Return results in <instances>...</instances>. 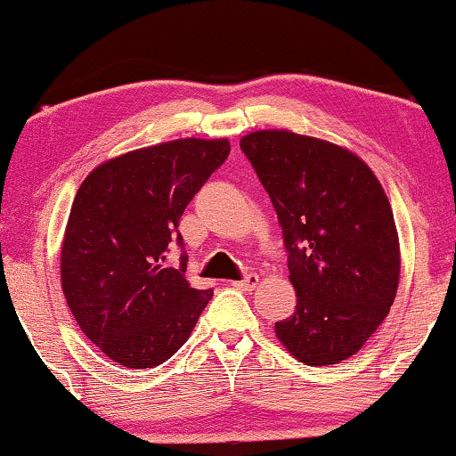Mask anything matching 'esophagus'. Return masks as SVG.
I'll return each instance as SVG.
<instances>
[{"mask_svg":"<svg viewBox=\"0 0 456 456\" xmlns=\"http://www.w3.org/2000/svg\"><path fill=\"white\" fill-rule=\"evenodd\" d=\"M257 284H259L257 273H247L242 280H236V282H232V286H236V289H242V290H253Z\"/></svg>","mask_w":456,"mask_h":456,"instance_id":"1","label":"esophagus"}]
</instances>
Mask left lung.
<instances>
[{
	"label": "left lung",
	"instance_id": "8db88e82",
	"mask_svg": "<svg viewBox=\"0 0 456 456\" xmlns=\"http://www.w3.org/2000/svg\"><path fill=\"white\" fill-rule=\"evenodd\" d=\"M240 149L272 199L297 311L276 336L305 365L359 353L395 303L401 247L388 197L359 155L290 130H257Z\"/></svg>",
	"mask_w": 456,
	"mask_h": 456
}]
</instances>
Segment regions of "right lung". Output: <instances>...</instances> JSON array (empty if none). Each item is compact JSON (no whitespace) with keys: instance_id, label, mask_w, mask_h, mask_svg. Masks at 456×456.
I'll use <instances>...</instances> for the list:
<instances>
[{"instance_id":"1","label":"right lung","mask_w":456,"mask_h":456,"mask_svg":"<svg viewBox=\"0 0 456 456\" xmlns=\"http://www.w3.org/2000/svg\"><path fill=\"white\" fill-rule=\"evenodd\" d=\"M230 153L228 139H176L103 161L83 180L61 242V290L86 338L114 363L161 365L214 297L166 267L180 216Z\"/></svg>"}]
</instances>
